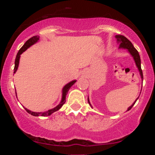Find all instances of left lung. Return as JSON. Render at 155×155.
<instances>
[{
    "label": "left lung",
    "instance_id": "8db88e82",
    "mask_svg": "<svg viewBox=\"0 0 155 155\" xmlns=\"http://www.w3.org/2000/svg\"><path fill=\"white\" fill-rule=\"evenodd\" d=\"M116 39H117V42L118 44H119V48H125V49H128V52L130 53L131 56H133V59H134L135 61V65H136V66L137 67V69H138L139 71V73H140V77H141V79H142V81H143V71H142V69H141V61H140V55H139V53L135 49V48L133 46V44L131 43V42L129 41V40L127 39L126 37H125L123 35H116ZM139 98V97H137V98L135 99V101L133 102V104L132 105L130 106V107H128V109L127 111H129V110L131 109V108L133 107V105L135 104V103L136 102V101L137 100V99ZM88 100V103L89 104H90L91 107H92V105H91V104L90 102V100H89V98L87 99Z\"/></svg>",
    "mask_w": 155,
    "mask_h": 155
}]
</instances>
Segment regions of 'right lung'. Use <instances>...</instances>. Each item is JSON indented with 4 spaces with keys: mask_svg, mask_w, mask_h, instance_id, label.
Here are the masks:
<instances>
[{
    "mask_svg": "<svg viewBox=\"0 0 155 155\" xmlns=\"http://www.w3.org/2000/svg\"><path fill=\"white\" fill-rule=\"evenodd\" d=\"M39 36H34V37H31L30 39L27 40V41L25 42L24 45L22 46V48H20V50H19V51L18 53V54H17L16 56V58H15V68H14V73H16L17 70H18V65H19V62H20V55L22 54L23 52L25 51L27 48L30 47L31 46H32L33 44H35V43H37V42L39 41ZM77 80H73V81L70 82L69 83H68L67 84H65V85L63 87V90H62V99H61V102L59 103V104L58 106H56V107H54V109H49L48 110V111H44V112H34V111H31L30 110L26 109V108H25V109L26 110L27 112H28L29 114H31V115H32L34 116H50L53 113H54V112H56L58 111L61 109V107H62V106L64 104L65 102V97H66V94H68V92L70 88L71 87V86H73L74 84H75V82H76ZM16 94V93H15ZM16 97H17V94H16Z\"/></svg>",
    "mask_w": 155,
    "mask_h": 155,
    "instance_id": "obj_1",
    "label": "right lung"
}]
</instances>
